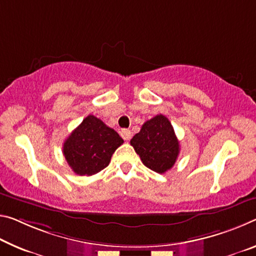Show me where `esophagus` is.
I'll return each instance as SVG.
<instances>
[{"label": "esophagus", "mask_w": 256, "mask_h": 256, "mask_svg": "<svg viewBox=\"0 0 256 256\" xmlns=\"http://www.w3.org/2000/svg\"><path fill=\"white\" fill-rule=\"evenodd\" d=\"M120 136L123 138L124 140H128L130 138H131V131H130V130H126V128L122 130V131H120Z\"/></svg>", "instance_id": "34e87169"}]
</instances>
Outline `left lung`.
I'll return each instance as SVG.
<instances>
[{"label": "left lung", "mask_w": 256, "mask_h": 256, "mask_svg": "<svg viewBox=\"0 0 256 256\" xmlns=\"http://www.w3.org/2000/svg\"><path fill=\"white\" fill-rule=\"evenodd\" d=\"M131 146L144 166L157 173L172 168L180 152L179 140L171 122L162 114L146 122L131 139Z\"/></svg>", "instance_id": "8db88e82"}]
</instances>
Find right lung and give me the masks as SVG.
<instances>
[{
	"mask_svg": "<svg viewBox=\"0 0 256 256\" xmlns=\"http://www.w3.org/2000/svg\"><path fill=\"white\" fill-rule=\"evenodd\" d=\"M123 139L96 116L88 115L64 140L62 152L78 176H93L107 168Z\"/></svg>",
	"mask_w": 256,
	"mask_h": 256,
	"instance_id": "obj_1",
	"label": "right lung"
}]
</instances>
